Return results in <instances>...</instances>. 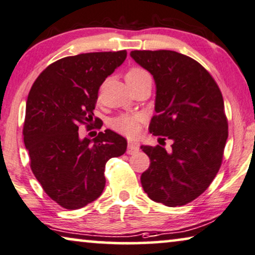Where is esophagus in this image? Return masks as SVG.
<instances>
[{
	"label": "esophagus",
	"mask_w": 255,
	"mask_h": 255,
	"mask_svg": "<svg viewBox=\"0 0 255 255\" xmlns=\"http://www.w3.org/2000/svg\"><path fill=\"white\" fill-rule=\"evenodd\" d=\"M139 150L138 143L134 142V141H129L128 142V149H127V153L128 155H132V153H136Z\"/></svg>",
	"instance_id": "esophagus-1"
}]
</instances>
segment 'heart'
I'll use <instances>...</instances> for the list:
<instances>
[{"label": "heart", "mask_w": 255, "mask_h": 255, "mask_svg": "<svg viewBox=\"0 0 255 255\" xmlns=\"http://www.w3.org/2000/svg\"><path fill=\"white\" fill-rule=\"evenodd\" d=\"M145 78H150V74L141 67H131L126 73V81L128 85L137 83V82L145 80ZM138 121L139 116L137 114H121L111 121V128L123 135L134 136L137 132Z\"/></svg>", "instance_id": "b5f03b06"}]
</instances>
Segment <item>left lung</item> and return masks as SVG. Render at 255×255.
Returning a JSON list of instances; mask_svg holds the SVG:
<instances>
[{
	"mask_svg": "<svg viewBox=\"0 0 255 255\" xmlns=\"http://www.w3.org/2000/svg\"><path fill=\"white\" fill-rule=\"evenodd\" d=\"M153 76L155 111L149 130L171 139V151L142 145L150 166L141 175L144 192L168 207L192 202L220 170L228 138L223 96L211 75L192 57L174 51H132Z\"/></svg>",
	"mask_w": 255,
	"mask_h": 255,
	"instance_id": "8db88e82",
	"label": "left lung"
}]
</instances>
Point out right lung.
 <instances>
[{"label": "right lung", "mask_w": 255, "mask_h": 255, "mask_svg": "<svg viewBox=\"0 0 255 255\" xmlns=\"http://www.w3.org/2000/svg\"><path fill=\"white\" fill-rule=\"evenodd\" d=\"M127 52L67 56L39 75L27 96L23 128L31 170L46 194L66 209H80L105 187V165L124 155L127 141L113 130L80 138L78 127H92L98 90L126 60Z\"/></svg>", "instance_id": "obj_1"}]
</instances>
